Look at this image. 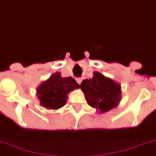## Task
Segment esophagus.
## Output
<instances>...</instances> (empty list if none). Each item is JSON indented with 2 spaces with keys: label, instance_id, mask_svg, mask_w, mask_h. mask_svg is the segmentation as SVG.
I'll list each match as a JSON object with an SVG mask.
<instances>
[{
  "label": "esophagus",
  "instance_id": "obj_1",
  "mask_svg": "<svg viewBox=\"0 0 156 156\" xmlns=\"http://www.w3.org/2000/svg\"><path fill=\"white\" fill-rule=\"evenodd\" d=\"M82 80H83V79H82V78H77L76 79V82L79 83V84H80L81 82H82Z\"/></svg>",
  "mask_w": 156,
  "mask_h": 156
}]
</instances>
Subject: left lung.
Returning a JSON list of instances; mask_svg holds the SVG:
<instances>
[{
    "mask_svg": "<svg viewBox=\"0 0 156 156\" xmlns=\"http://www.w3.org/2000/svg\"><path fill=\"white\" fill-rule=\"evenodd\" d=\"M80 88L89 106L99 113L116 107L121 100V85L98 72L93 73L91 79L83 80Z\"/></svg>",
    "mask_w": 156,
    "mask_h": 156,
    "instance_id": "8db88e82",
    "label": "left lung"
}]
</instances>
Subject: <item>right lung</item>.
Returning <instances> with one entry per match:
<instances>
[{
    "label": "right lung",
    "instance_id": "right-lung-1",
    "mask_svg": "<svg viewBox=\"0 0 156 156\" xmlns=\"http://www.w3.org/2000/svg\"><path fill=\"white\" fill-rule=\"evenodd\" d=\"M80 85L73 77H62L57 72L37 88L40 104L48 110H58L66 103L67 95Z\"/></svg>",
    "mask_w": 156,
    "mask_h": 156
}]
</instances>
